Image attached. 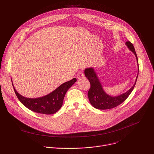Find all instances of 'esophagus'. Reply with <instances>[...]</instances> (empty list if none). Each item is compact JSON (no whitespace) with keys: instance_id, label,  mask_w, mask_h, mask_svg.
Returning <instances> with one entry per match:
<instances>
[{"instance_id":"obj_1","label":"esophagus","mask_w":154,"mask_h":154,"mask_svg":"<svg viewBox=\"0 0 154 154\" xmlns=\"http://www.w3.org/2000/svg\"><path fill=\"white\" fill-rule=\"evenodd\" d=\"M77 77L78 79H81L84 77V74L82 71H79L77 74Z\"/></svg>"}]
</instances>
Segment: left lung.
<instances>
[{"mask_svg":"<svg viewBox=\"0 0 154 154\" xmlns=\"http://www.w3.org/2000/svg\"><path fill=\"white\" fill-rule=\"evenodd\" d=\"M125 45H127L128 48L135 54L137 58V63H138L137 55L136 54L135 48L132 45V43H131L130 41H127L125 42ZM85 75L86 77L88 79L91 85L90 88L88 91V97L90 103L94 108L99 109L113 108L122 103L124 101H125L130 94L131 91H133L138 76V74L135 84L128 91L122 94L113 97L108 95L103 91L102 85L99 80L96 73L93 68L86 69L85 70Z\"/></svg>","mask_w":154,"mask_h":154,"instance_id":"left-lung-1","label":"left lung"}]
</instances>
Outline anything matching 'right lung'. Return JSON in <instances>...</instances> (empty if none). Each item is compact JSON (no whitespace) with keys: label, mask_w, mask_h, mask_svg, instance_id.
I'll list each match as a JSON object with an SVG mask.
<instances>
[{"label":"right lung","mask_w":154,"mask_h":154,"mask_svg":"<svg viewBox=\"0 0 154 154\" xmlns=\"http://www.w3.org/2000/svg\"><path fill=\"white\" fill-rule=\"evenodd\" d=\"M76 81L77 79L74 78L61 85L50 94L35 99L23 97L16 91L13 85V86L19 101L27 108L38 113L52 115L57 112L61 108L66 93Z\"/></svg>","instance_id":"obj_1"}]
</instances>
